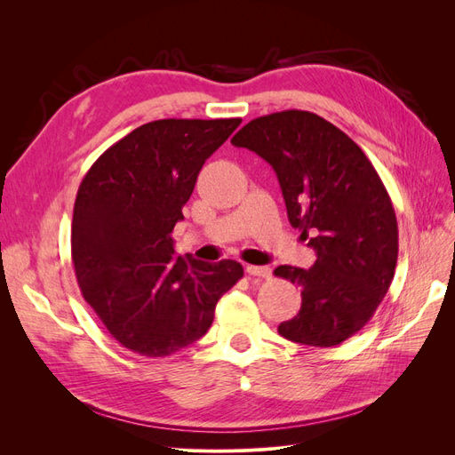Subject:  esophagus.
<instances>
[{"instance_id":"esophagus-1","label":"esophagus","mask_w":455,"mask_h":455,"mask_svg":"<svg viewBox=\"0 0 455 455\" xmlns=\"http://www.w3.org/2000/svg\"><path fill=\"white\" fill-rule=\"evenodd\" d=\"M246 273L252 275V277H261V279L271 277V269L266 266H246Z\"/></svg>"}]
</instances>
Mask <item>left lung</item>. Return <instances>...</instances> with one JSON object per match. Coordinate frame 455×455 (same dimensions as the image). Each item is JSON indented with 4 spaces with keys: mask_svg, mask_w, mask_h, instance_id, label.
Returning <instances> with one entry per match:
<instances>
[{
    "mask_svg": "<svg viewBox=\"0 0 455 455\" xmlns=\"http://www.w3.org/2000/svg\"><path fill=\"white\" fill-rule=\"evenodd\" d=\"M231 144L271 164L288 222L301 235L315 233L309 269L273 271L301 288V307L279 334L301 346H339L371 319L395 277L398 228L379 174L346 132L304 109L256 117Z\"/></svg>",
    "mask_w": 455,
    "mask_h": 455,
    "instance_id": "8db88e82",
    "label": "left lung"
}]
</instances>
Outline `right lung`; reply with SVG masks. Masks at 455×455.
Listing matches in <instances>:
<instances>
[{
  "mask_svg": "<svg viewBox=\"0 0 455 455\" xmlns=\"http://www.w3.org/2000/svg\"><path fill=\"white\" fill-rule=\"evenodd\" d=\"M239 125V117L146 123L109 146L79 184L76 277L108 332L132 353L156 359L191 346L243 277L235 259L176 256L171 237L204 161Z\"/></svg>",
  "mask_w": 455,
  "mask_h": 455,
  "instance_id": "1",
  "label": "right lung"
}]
</instances>
